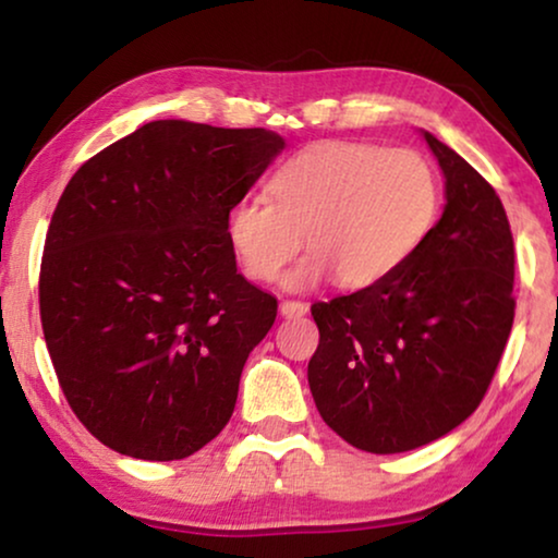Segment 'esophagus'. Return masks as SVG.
<instances>
[{
  "instance_id": "obj_1",
  "label": "esophagus",
  "mask_w": 558,
  "mask_h": 558,
  "mask_svg": "<svg viewBox=\"0 0 558 558\" xmlns=\"http://www.w3.org/2000/svg\"><path fill=\"white\" fill-rule=\"evenodd\" d=\"M307 302H300V300H284L279 304V312H281V317H287V319H292V317H302V315H307Z\"/></svg>"
}]
</instances>
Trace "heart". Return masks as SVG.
I'll return each instance as SVG.
<instances>
[{"label":"heart","instance_id":"heart-1","mask_svg":"<svg viewBox=\"0 0 558 558\" xmlns=\"http://www.w3.org/2000/svg\"><path fill=\"white\" fill-rule=\"evenodd\" d=\"M269 193L271 201L248 195L228 210V241L251 279L271 281L307 235L312 254L284 277L292 289L332 274L348 289L378 284L416 254L439 210L422 155L365 142L302 149L271 174Z\"/></svg>","mask_w":558,"mask_h":558}]
</instances>
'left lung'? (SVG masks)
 Returning <instances> with one entry per match:
<instances>
[{"label":"left lung","mask_w":558,"mask_h":558,"mask_svg":"<svg viewBox=\"0 0 558 558\" xmlns=\"http://www.w3.org/2000/svg\"><path fill=\"white\" fill-rule=\"evenodd\" d=\"M424 140L447 178L439 223L391 277L312 304L319 416L373 454L460 426L485 399L515 315V248L498 193L437 136Z\"/></svg>","instance_id":"obj_1"}]
</instances>
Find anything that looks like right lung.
Wrapping results in <instances>:
<instances>
[{
	"instance_id": "1",
	"label": "right lung",
	"mask_w": 558,
	"mask_h": 558,
	"mask_svg": "<svg viewBox=\"0 0 558 558\" xmlns=\"http://www.w3.org/2000/svg\"><path fill=\"white\" fill-rule=\"evenodd\" d=\"M284 140L149 121L83 162L45 235L40 319L78 422L170 462L216 439L277 300L235 271L228 210Z\"/></svg>"
}]
</instances>
